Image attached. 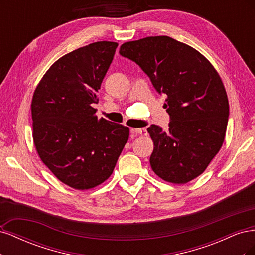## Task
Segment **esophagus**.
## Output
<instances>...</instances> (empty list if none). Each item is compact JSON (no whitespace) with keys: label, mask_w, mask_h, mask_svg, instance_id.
Segmentation results:
<instances>
[{"label":"esophagus","mask_w":255,"mask_h":255,"mask_svg":"<svg viewBox=\"0 0 255 255\" xmlns=\"http://www.w3.org/2000/svg\"><path fill=\"white\" fill-rule=\"evenodd\" d=\"M130 133H132L133 135H141V136H145L146 134H148L145 128H132L130 129Z\"/></svg>","instance_id":"1"}]
</instances>
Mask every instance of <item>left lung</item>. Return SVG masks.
I'll return each mask as SVG.
<instances>
[{
	"label": "left lung",
	"instance_id": "left-lung-1",
	"mask_svg": "<svg viewBox=\"0 0 255 255\" xmlns=\"http://www.w3.org/2000/svg\"><path fill=\"white\" fill-rule=\"evenodd\" d=\"M119 54L139 66L158 94L167 96L168 130L148 128L153 171L174 184L194 180L225 140L230 112L220 76L202 54L168 36L126 42Z\"/></svg>",
	"mask_w": 255,
	"mask_h": 255
}]
</instances>
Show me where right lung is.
Instances as JSON below:
<instances>
[{
  "mask_svg": "<svg viewBox=\"0 0 255 255\" xmlns=\"http://www.w3.org/2000/svg\"><path fill=\"white\" fill-rule=\"evenodd\" d=\"M117 42L99 41L60 57L44 74L32 101L38 154L59 181L90 189L109 179L129 129L98 119L97 95Z\"/></svg>",
  "mask_w": 255,
  "mask_h": 255,
  "instance_id": "right-lung-1",
  "label": "right lung"
}]
</instances>
